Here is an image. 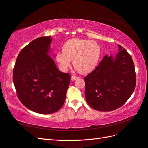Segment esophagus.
Here are the masks:
<instances>
[{
	"mask_svg": "<svg viewBox=\"0 0 148 148\" xmlns=\"http://www.w3.org/2000/svg\"><path fill=\"white\" fill-rule=\"evenodd\" d=\"M77 78H78V77L76 76H71V80H72V81H74V80L77 79Z\"/></svg>",
	"mask_w": 148,
	"mask_h": 148,
	"instance_id": "esophagus-1",
	"label": "esophagus"
}]
</instances>
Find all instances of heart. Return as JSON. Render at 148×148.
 Returning <instances> with one entry per match:
<instances>
[{"label": "heart", "mask_w": 148, "mask_h": 148, "mask_svg": "<svg viewBox=\"0 0 148 148\" xmlns=\"http://www.w3.org/2000/svg\"><path fill=\"white\" fill-rule=\"evenodd\" d=\"M63 52L56 55V60L62 70L66 71L73 60L74 67L82 74L93 71L98 65L101 48L98 43L86 39L74 38L63 46Z\"/></svg>", "instance_id": "b5f03b06"}]
</instances>
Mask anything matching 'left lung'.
Masks as SVG:
<instances>
[{"label":"left lung","mask_w":148,"mask_h":148,"mask_svg":"<svg viewBox=\"0 0 148 148\" xmlns=\"http://www.w3.org/2000/svg\"><path fill=\"white\" fill-rule=\"evenodd\" d=\"M116 58L106 55L94 70L84 77L85 98L93 109L111 111L125 104L136 85L135 66L130 55L118 45Z\"/></svg>","instance_id":"obj_1"}]
</instances>
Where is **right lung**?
Masks as SVG:
<instances>
[{
    "label": "right lung",
    "mask_w": 148,
    "mask_h": 148,
    "mask_svg": "<svg viewBox=\"0 0 148 148\" xmlns=\"http://www.w3.org/2000/svg\"><path fill=\"white\" fill-rule=\"evenodd\" d=\"M51 37H40L21 50L12 80L22 104L42 114L56 112L65 102L71 75L60 71L48 55Z\"/></svg>",
    "instance_id": "add662e5"
}]
</instances>
